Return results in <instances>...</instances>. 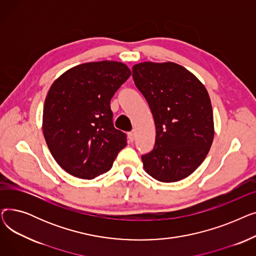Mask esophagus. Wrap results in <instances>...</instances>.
<instances>
[{
	"label": "esophagus",
	"instance_id": "obj_1",
	"mask_svg": "<svg viewBox=\"0 0 256 256\" xmlns=\"http://www.w3.org/2000/svg\"><path fill=\"white\" fill-rule=\"evenodd\" d=\"M128 139H130V142H132L134 140H135V138H136V132H135V130H132V132H130L128 134Z\"/></svg>",
	"mask_w": 256,
	"mask_h": 256
}]
</instances>
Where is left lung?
<instances>
[{"label": "left lung", "instance_id": "left-lung-1", "mask_svg": "<svg viewBox=\"0 0 256 256\" xmlns=\"http://www.w3.org/2000/svg\"><path fill=\"white\" fill-rule=\"evenodd\" d=\"M132 78L150 108L156 130L154 150L142 156L145 171L163 182L186 178L204 162L214 139L206 87L172 62L134 65Z\"/></svg>", "mask_w": 256, "mask_h": 256}]
</instances>
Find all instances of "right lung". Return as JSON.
Returning a JSON list of instances; mask_svg holds the SVG:
<instances>
[{
	"label": "right lung",
	"mask_w": 256,
	"mask_h": 256,
	"mask_svg": "<svg viewBox=\"0 0 256 256\" xmlns=\"http://www.w3.org/2000/svg\"><path fill=\"white\" fill-rule=\"evenodd\" d=\"M120 62L72 67L50 86L44 108V135L56 162L67 173L93 180L112 168L126 146V135L113 124L110 102L130 78Z\"/></svg>",
	"instance_id": "add662e5"
}]
</instances>
